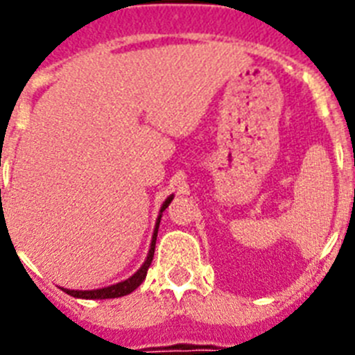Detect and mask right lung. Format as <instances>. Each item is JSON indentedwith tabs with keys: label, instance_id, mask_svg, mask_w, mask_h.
<instances>
[{
	"label": "right lung",
	"instance_id": "obj_1",
	"mask_svg": "<svg viewBox=\"0 0 355 355\" xmlns=\"http://www.w3.org/2000/svg\"><path fill=\"white\" fill-rule=\"evenodd\" d=\"M171 200H172V196L168 197L165 202H163L162 211H159V213H163L165 209L168 208ZM159 220H162V215L158 216V222H156L155 234H153V241H150V249H149V254H147L146 263H144L142 268H140L137 274L131 275V277L126 279V281H122V283H117V284H114V286H108V288H101V290H89V291L64 290L65 293L71 295V297H78V299H117V297H124V295H128V293H131L133 290H137V288L142 284L144 279H146L147 270H149L150 263H153V256H155V245H156V236H158Z\"/></svg>",
	"mask_w": 355,
	"mask_h": 355
}]
</instances>
